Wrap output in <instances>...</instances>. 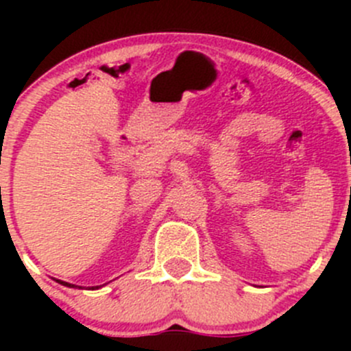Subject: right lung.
<instances>
[{"label":"right lung","mask_w":351,"mask_h":351,"mask_svg":"<svg viewBox=\"0 0 351 351\" xmlns=\"http://www.w3.org/2000/svg\"><path fill=\"white\" fill-rule=\"evenodd\" d=\"M58 282H59V284L66 285V287H73V289H74V287H77V285H73V284H67V282H62V280H58ZM80 289H81V287H80ZM91 289H98V287H91Z\"/></svg>","instance_id":"obj_1"}]
</instances>
